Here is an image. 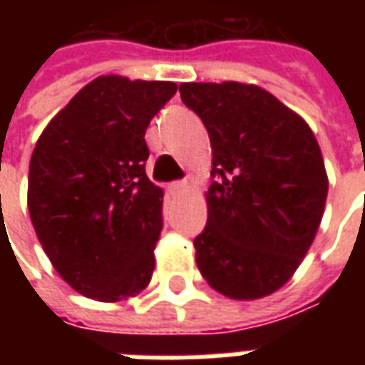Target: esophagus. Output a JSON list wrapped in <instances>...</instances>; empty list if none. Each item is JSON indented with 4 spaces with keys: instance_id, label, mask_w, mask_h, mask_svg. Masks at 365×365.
<instances>
[{
    "instance_id": "34e87169",
    "label": "esophagus",
    "mask_w": 365,
    "mask_h": 365,
    "mask_svg": "<svg viewBox=\"0 0 365 365\" xmlns=\"http://www.w3.org/2000/svg\"><path fill=\"white\" fill-rule=\"evenodd\" d=\"M187 187H190V182H187V180L172 183V191H174V193H183V191H187Z\"/></svg>"
}]
</instances>
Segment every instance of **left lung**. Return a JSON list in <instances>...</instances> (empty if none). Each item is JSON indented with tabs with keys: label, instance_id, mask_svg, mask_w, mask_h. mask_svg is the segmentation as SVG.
Returning a JSON list of instances; mask_svg holds the SVG:
<instances>
[{
	"label": "left lung",
	"instance_id": "left-lung-1",
	"mask_svg": "<svg viewBox=\"0 0 365 365\" xmlns=\"http://www.w3.org/2000/svg\"><path fill=\"white\" fill-rule=\"evenodd\" d=\"M180 93L209 133L217 178L193 242L199 272L225 297H268L293 277L321 225V146L299 113L256 83L185 82Z\"/></svg>",
	"mask_w": 365,
	"mask_h": 365
}]
</instances>
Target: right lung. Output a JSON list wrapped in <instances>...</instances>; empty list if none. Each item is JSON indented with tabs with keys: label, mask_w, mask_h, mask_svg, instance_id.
I'll return each instance as SVG.
<instances>
[{
	"label": "right lung",
	"mask_w": 365,
	"mask_h": 365,
	"mask_svg": "<svg viewBox=\"0 0 365 365\" xmlns=\"http://www.w3.org/2000/svg\"><path fill=\"white\" fill-rule=\"evenodd\" d=\"M175 90L174 82L99 76L36 140L31 222L54 269L83 297L117 303L150 283L164 190L144 172V135Z\"/></svg>",
	"instance_id": "right-lung-1"
}]
</instances>
